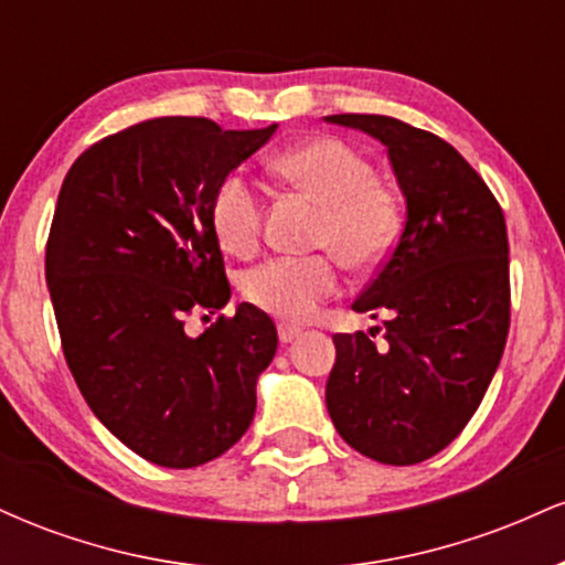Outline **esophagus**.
Segmentation results:
<instances>
[{"mask_svg":"<svg viewBox=\"0 0 565 565\" xmlns=\"http://www.w3.org/2000/svg\"><path fill=\"white\" fill-rule=\"evenodd\" d=\"M300 334H302L300 327H291V323H278V340H281V345H289V342H295Z\"/></svg>","mask_w":565,"mask_h":565,"instance_id":"1","label":"esophagus"}]
</instances>
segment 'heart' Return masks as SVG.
<instances>
[{
    "instance_id": "1",
    "label": "heart",
    "mask_w": 565,
    "mask_h": 565,
    "mask_svg": "<svg viewBox=\"0 0 565 565\" xmlns=\"http://www.w3.org/2000/svg\"><path fill=\"white\" fill-rule=\"evenodd\" d=\"M274 172L323 206L316 244L332 249L348 268H377L401 236V204L377 183L372 161L348 142L321 138L302 142L274 159ZM212 228L233 257L257 249L263 201L257 188L233 172L212 199ZM340 287V265L332 255L274 257L242 278V291L255 308L284 321H305Z\"/></svg>"
}]
</instances>
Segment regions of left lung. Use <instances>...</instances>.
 <instances>
[{
	"label": "left lung",
	"mask_w": 565,
	"mask_h": 565,
	"mask_svg": "<svg viewBox=\"0 0 565 565\" xmlns=\"http://www.w3.org/2000/svg\"><path fill=\"white\" fill-rule=\"evenodd\" d=\"M387 148L406 201L398 244L353 302L385 316V348L334 334L329 417L348 446L417 465L451 444L481 404L510 329L508 231L497 199L457 148L393 116L337 114Z\"/></svg>",
	"instance_id": "1"
}]
</instances>
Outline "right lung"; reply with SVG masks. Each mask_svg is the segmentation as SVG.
<instances>
[{"label":"right lung","mask_w":565,"mask_h":565,"mask_svg":"<svg viewBox=\"0 0 565 565\" xmlns=\"http://www.w3.org/2000/svg\"><path fill=\"white\" fill-rule=\"evenodd\" d=\"M276 129L140 121L87 148L57 193L44 270L68 369L95 417L161 468L228 451L276 355L274 321L249 302L199 337L183 329L231 300L212 199Z\"/></svg>","instance_id":"add662e5"}]
</instances>
